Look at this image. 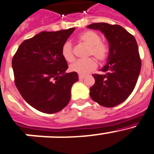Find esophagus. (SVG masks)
<instances>
[{
    "label": "esophagus",
    "instance_id": "34e87169",
    "mask_svg": "<svg viewBox=\"0 0 154 154\" xmlns=\"http://www.w3.org/2000/svg\"><path fill=\"white\" fill-rule=\"evenodd\" d=\"M84 77H85L84 75H82V74H79V79H80V80H83V79L84 78Z\"/></svg>",
    "mask_w": 154,
    "mask_h": 154
}]
</instances>
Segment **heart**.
I'll use <instances>...</instances> for the list:
<instances>
[{
	"mask_svg": "<svg viewBox=\"0 0 154 154\" xmlns=\"http://www.w3.org/2000/svg\"><path fill=\"white\" fill-rule=\"evenodd\" d=\"M78 40L80 43L88 48L87 56H94L98 61L106 60L108 54V48L104 43L101 42L100 37L96 32L87 30L80 34ZM62 57L66 61L72 62L74 57L70 43L63 44L61 49ZM97 67L96 61L93 58H88L84 60H77L70 66V70L80 74H87Z\"/></svg>",
	"mask_w": 154,
	"mask_h": 154,
	"instance_id": "obj_1",
	"label": "heart"
}]
</instances>
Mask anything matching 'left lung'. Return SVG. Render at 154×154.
I'll return each instance as SVG.
<instances>
[{"mask_svg": "<svg viewBox=\"0 0 154 154\" xmlns=\"http://www.w3.org/2000/svg\"><path fill=\"white\" fill-rule=\"evenodd\" d=\"M87 27L98 30L109 43L103 74H93L95 84L90 88L93 100L106 107L124 102L134 91L141 69L138 46L134 36L121 26L95 23Z\"/></svg>", "mask_w": 154, "mask_h": 154, "instance_id": "1", "label": "left lung"}]
</instances>
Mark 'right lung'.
Returning <instances> with one entry per match:
<instances>
[{"label": "right lung", "mask_w": 154, "mask_h": 154, "mask_svg": "<svg viewBox=\"0 0 154 154\" xmlns=\"http://www.w3.org/2000/svg\"><path fill=\"white\" fill-rule=\"evenodd\" d=\"M75 28L43 31L22 42L12 59L14 82L22 97L36 110L54 113L70 100L75 72L66 73L67 61L61 49Z\"/></svg>", "instance_id": "right-lung-1"}]
</instances>
